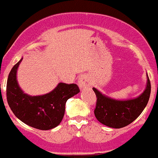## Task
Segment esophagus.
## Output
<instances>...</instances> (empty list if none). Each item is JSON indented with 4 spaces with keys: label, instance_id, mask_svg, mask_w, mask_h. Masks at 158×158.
<instances>
[{
    "label": "esophagus",
    "instance_id": "1",
    "mask_svg": "<svg viewBox=\"0 0 158 158\" xmlns=\"http://www.w3.org/2000/svg\"><path fill=\"white\" fill-rule=\"evenodd\" d=\"M78 85H79V87L81 89H85V88H88L91 85V83L89 81L87 77L82 76L78 81Z\"/></svg>",
    "mask_w": 158,
    "mask_h": 158
}]
</instances>
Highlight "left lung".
<instances>
[{
	"mask_svg": "<svg viewBox=\"0 0 158 158\" xmlns=\"http://www.w3.org/2000/svg\"><path fill=\"white\" fill-rule=\"evenodd\" d=\"M96 96L94 114L97 120L111 128H122L135 121L147 105L151 91V85L147 75V83L144 92L135 99L118 100L102 94L93 88Z\"/></svg>",
	"mask_w": 158,
	"mask_h": 158,
	"instance_id": "8db88e82",
	"label": "left lung"
}]
</instances>
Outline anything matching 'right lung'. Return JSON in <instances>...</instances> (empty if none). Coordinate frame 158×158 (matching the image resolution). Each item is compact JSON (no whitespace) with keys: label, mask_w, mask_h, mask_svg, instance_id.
<instances>
[{"label":"right lung","mask_w":158,"mask_h":158,"mask_svg":"<svg viewBox=\"0 0 158 158\" xmlns=\"http://www.w3.org/2000/svg\"><path fill=\"white\" fill-rule=\"evenodd\" d=\"M22 59L12 67L7 81V101L19 120L31 127L47 131L62 122L67 100L80 92L76 84L59 83L51 93L31 96L23 92L16 80V73Z\"/></svg>","instance_id":"add662e5"}]
</instances>
